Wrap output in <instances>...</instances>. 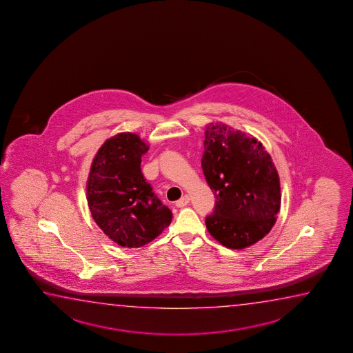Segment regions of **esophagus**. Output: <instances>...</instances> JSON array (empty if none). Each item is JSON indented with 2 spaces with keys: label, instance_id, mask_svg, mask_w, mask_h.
I'll return each mask as SVG.
<instances>
[{
  "label": "esophagus",
  "instance_id": "34e87169",
  "mask_svg": "<svg viewBox=\"0 0 353 353\" xmlns=\"http://www.w3.org/2000/svg\"><path fill=\"white\" fill-rule=\"evenodd\" d=\"M190 203V196H183L179 201H176V206L177 208H183V206L187 205Z\"/></svg>",
  "mask_w": 353,
  "mask_h": 353
}]
</instances>
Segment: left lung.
I'll return each instance as SVG.
<instances>
[{"label": "left lung", "mask_w": 353, "mask_h": 353, "mask_svg": "<svg viewBox=\"0 0 353 353\" xmlns=\"http://www.w3.org/2000/svg\"><path fill=\"white\" fill-rule=\"evenodd\" d=\"M201 168L216 198L206 228L217 242L243 250L264 239L281 205L280 179L261 141L225 123L206 125Z\"/></svg>", "instance_id": "1"}]
</instances>
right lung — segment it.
I'll return each instance as SVG.
<instances>
[{"instance_id":"obj_1","label":"right lung","mask_w":353,"mask_h":353,"mask_svg":"<svg viewBox=\"0 0 353 353\" xmlns=\"http://www.w3.org/2000/svg\"><path fill=\"white\" fill-rule=\"evenodd\" d=\"M147 144L136 133L111 137L92 159L87 201L92 219L114 242L138 248L168 228L172 212L141 174Z\"/></svg>"}]
</instances>
